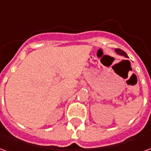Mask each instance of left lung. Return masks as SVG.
I'll return each instance as SVG.
<instances>
[{"mask_svg":"<svg viewBox=\"0 0 151 151\" xmlns=\"http://www.w3.org/2000/svg\"><path fill=\"white\" fill-rule=\"evenodd\" d=\"M115 52L118 54V55H120V56H124V57H128V55L126 54L125 52H124L123 50L119 49V48H116L115 49Z\"/></svg>","mask_w":151,"mask_h":151,"instance_id":"8db88e82","label":"left lung"}]
</instances>
